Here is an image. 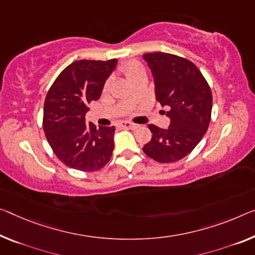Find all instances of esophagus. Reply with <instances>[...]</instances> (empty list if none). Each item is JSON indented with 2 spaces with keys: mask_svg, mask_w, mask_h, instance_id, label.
<instances>
[{
  "mask_svg": "<svg viewBox=\"0 0 255 255\" xmlns=\"http://www.w3.org/2000/svg\"><path fill=\"white\" fill-rule=\"evenodd\" d=\"M121 127L124 128H131V130H134V128H138V125L134 123H131V122H122L121 123Z\"/></svg>",
  "mask_w": 255,
  "mask_h": 255,
  "instance_id": "34e87169",
  "label": "esophagus"
}]
</instances>
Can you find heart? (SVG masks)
<instances>
[{"label":"heart","mask_w":255,"mask_h":255,"mask_svg":"<svg viewBox=\"0 0 255 255\" xmlns=\"http://www.w3.org/2000/svg\"><path fill=\"white\" fill-rule=\"evenodd\" d=\"M121 70H122V73L127 76L128 81H131L132 78H134L138 75H141V74H144V67L138 60H130L125 62L124 65H122V67H121ZM108 88L109 82H106L104 84V91H107Z\"/></svg>","instance_id":"heart-1"}]
</instances>
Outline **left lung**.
Masks as SVG:
<instances>
[{"mask_svg": "<svg viewBox=\"0 0 255 255\" xmlns=\"http://www.w3.org/2000/svg\"><path fill=\"white\" fill-rule=\"evenodd\" d=\"M155 80L156 100L167 106L170 128L148 125L152 136L142 148L148 157L173 163L193 151L209 128L212 92L201 70L186 58L165 52L143 54Z\"/></svg>", "mask_w": 255, "mask_h": 255, "instance_id": "1", "label": "left lung"}]
</instances>
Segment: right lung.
Returning a JSON list of instances; mask_svg holds the SVG:
<instances>
[{
	"label": "right lung",
	"instance_id": "1",
	"mask_svg": "<svg viewBox=\"0 0 255 255\" xmlns=\"http://www.w3.org/2000/svg\"><path fill=\"white\" fill-rule=\"evenodd\" d=\"M116 59L78 60L67 66L49 89L43 111V130L54 155L66 166L95 172L109 162L115 127L85 123L88 105L98 100Z\"/></svg>",
	"mask_w": 255,
	"mask_h": 255
}]
</instances>
